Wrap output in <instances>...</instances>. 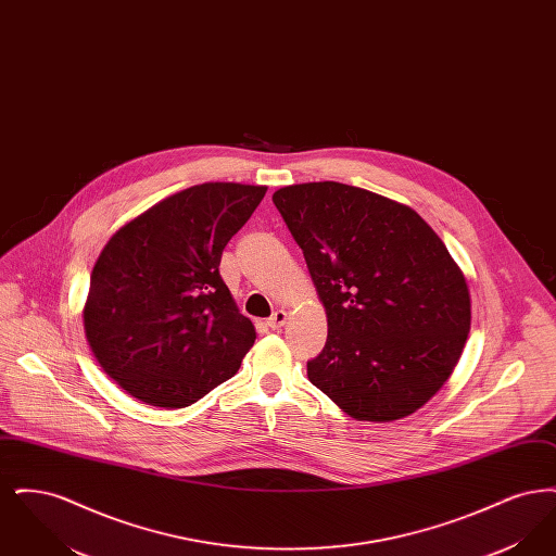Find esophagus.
Masks as SVG:
<instances>
[{"mask_svg": "<svg viewBox=\"0 0 556 556\" xmlns=\"http://www.w3.org/2000/svg\"><path fill=\"white\" fill-rule=\"evenodd\" d=\"M288 323V313L286 311H277L273 317L266 320V325L273 329V331H277V329H281L283 325Z\"/></svg>", "mask_w": 556, "mask_h": 556, "instance_id": "1", "label": "esophagus"}]
</instances>
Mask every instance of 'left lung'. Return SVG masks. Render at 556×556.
<instances>
[{"label":"left lung","mask_w":556,"mask_h":556,"mask_svg":"<svg viewBox=\"0 0 556 556\" xmlns=\"http://www.w3.org/2000/svg\"><path fill=\"white\" fill-rule=\"evenodd\" d=\"M273 202L327 315L311 383L356 421L419 410L448 381L471 329L467 279L444 241L410 206L361 187L300 184Z\"/></svg>","instance_id":"8db88e82"}]
</instances>
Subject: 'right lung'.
I'll use <instances>...</instances> for the list:
<instances>
[{"mask_svg": "<svg viewBox=\"0 0 556 556\" xmlns=\"http://www.w3.org/2000/svg\"><path fill=\"white\" fill-rule=\"evenodd\" d=\"M265 193L243 184L187 187L108 239L83 325L96 361L129 396L184 408L238 372L256 329L218 265Z\"/></svg>", "mask_w": 556, "mask_h": 556, "instance_id": "1", "label": "right lung"}]
</instances>
